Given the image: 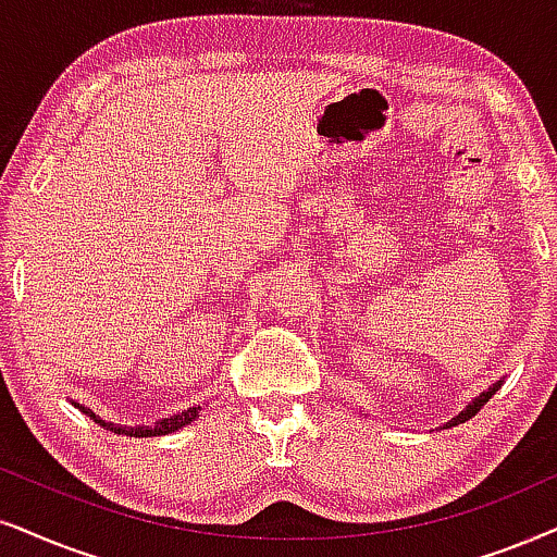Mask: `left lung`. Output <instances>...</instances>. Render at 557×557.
Segmentation results:
<instances>
[{
  "mask_svg": "<svg viewBox=\"0 0 557 557\" xmlns=\"http://www.w3.org/2000/svg\"><path fill=\"white\" fill-rule=\"evenodd\" d=\"M498 388H502V380H498V383H496V385H491V388H488V391H483V393H481V396H475L473 400H470V404H468L466 408H462V411H460V413H457V417H455L453 421H447V424H445V429H449V426H457V424H466V421H468V419H473V417H475V413H478V411H481V408H483L485 404H488V398H491V396H494V393H496Z\"/></svg>",
  "mask_w": 557,
  "mask_h": 557,
  "instance_id": "obj_1",
  "label": "left lung"
}]
</instances>
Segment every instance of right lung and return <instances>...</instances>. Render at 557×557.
<instances>
[{
  "label": "right lung",
  "mask_w": 557,
  "mask_h": 557,
  "mask_svg": "<svg viewBox=\"0 0 557 557\" xmlns=\"http://www.w3.org/2000/svg\"><path fill=\"white\" fill-rule=\"evenodd\" d=\"M72 404H74L76 408H79L84 417H89L91 421H95V424H100L102 429H108V432L125 434V436H138V440H140V436H161V434L177 432V429L193 424V421H195L197 417H200V411H202L200 406H193V408H187V411L174 413V417L159 419L157 424H151V426H144V424H138V426H125V424H112V421H104L102 417H97V413L91 411V408L79 406V404H76V400H72Z\"/></svg>",
  "instance_id": "1"
}]
</instances>
